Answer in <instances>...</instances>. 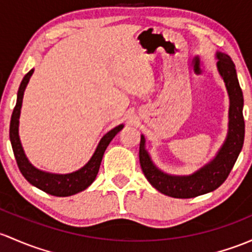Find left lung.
Masks as SVG:
<instances>
[{"instance_id":"8db88e82","label":"left lung","mask_w":252,"mask_h":252,"mask_svg":"<svg viewBox=\"0 0 252 252\" xmlns=\"http://www.w3.org/2000/svg\"><path fill=\"white\" fill-rule=\"evenodd\" d=\"M217 58H219L217 67L226 83L231 106H229L228 136L215 159L190 176H170L161 173L153 165L150 156L145 150V137L141 136L139 158L142 173L156 189L169 197L182 198V199L194 198L219 189L228 177L244 144L245 123L243 117L244 99L237 78L235 66L227 54L219 53Z\"/></svg>"}]
</instances>
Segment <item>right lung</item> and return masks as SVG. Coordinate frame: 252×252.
<instances>
[{
	"instance_id": "add662e5",
	"label": "right lung",
	"mask_w": 252,
	"mask_h": 252,
	"mask_svg": "<svg viewBox=\"0 0 252 252\" xmlns=\"http://www.w3.org/2000/svg\"><path fill=\"white\" fill-rule=\"evenodd\" d=\"M33 70L29 71L25 76H24L23 81H21L19 91H18L17 104H15L14 110H13L12 118H10V126H9V139L10 144H12L13 152H14L15 160H17L18 166H19L20 173L23 176L30 182L31 185L37 187V189H42L43 192L48 193V194L55 195V197H68V195L76 194V193L82 192L89 187L93 184V181L96 177L97 171H99L100 164H101L102 156H104L105 150L107 148L108 144L111 140L116 136L118 131L122 130L123 126H118L113 128L112 130L108 131L99 142L96 151L93 155L91 160L86 164L82 169L75 173L66 174V175H58V174H49L44 173V171L38 170L35 166L31 165L29 163L28 158H26L25 153H24L23 147H21L19 134H18V126H19V116H20V108L21 102H23V95L24 91L26 88V84L29 83L31 75H32Z\"/></svg>"
}]
</instances>
